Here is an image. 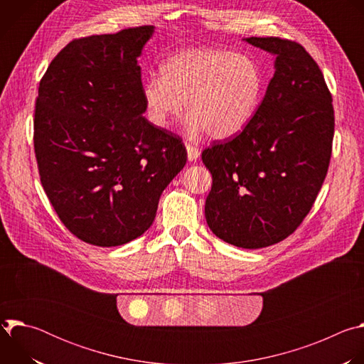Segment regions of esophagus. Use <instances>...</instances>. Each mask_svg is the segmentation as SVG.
<instances>
[{
  "instance_id": "34e87169",
  "label": "esophagus",
  "mask_w": 364,
  "mask_h": 364,
  "mask_svg": "<svg viewBox=\"0 0 364 364\" xmlns=\"http://www.w3.org/2000/svg\"><path fill=\"white\" fill-rule=\"evenodd\" d=\"M186 148H187V157H188L190 161H196L200 157V151H198L197 146H194L191 144H187Z\"/></svg>"
}]
</instances>
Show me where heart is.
Returning <instances> with one entry per match:
<instances>
[{
    "label": "heart",
    "mask_w": 364,
    "mask_h": 364,
    "mask_svg": "<svg viewBox=\"0 0 364 364\" xmlns=\"http://www.w3.org/2000/svg\"><path fill=\"white\" fill-rule=\"evenodd\" d=\"M264 73L246 55L230 50L200 47L180 50L160 66V77L142 85L149 122L159 128L183 114L191 135L207 131L213 139L239 134L253 118L264 93Z\"/></svg>",
    "instance_id": "1"
}]
</instances>
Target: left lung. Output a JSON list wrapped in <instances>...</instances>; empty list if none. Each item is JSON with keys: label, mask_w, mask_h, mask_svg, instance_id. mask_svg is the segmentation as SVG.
I'll list each match as a JSON object with an SVG mask.
<instances>
[{"label": "left lung", "mask_w": 364, "mask_h": 364, "mask_svg": "<svg viewBox=\"0 0 364 364\" xmlns=\"http://www.w3.org/2000/svg\"><path fill=\"white\" fill-rule=\"evenodd\" d=\"M275 56V73L250 122L201 154L213 184L204 213L210 230L245 249L275 245L302 223L327 176L334 109L318 65L279 37H249Z\"/></svg>", "instance_id": "obj_1"}]
</instances>
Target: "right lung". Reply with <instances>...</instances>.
Masks as SVG:
<instances>
[{
  "label": "right lung",
  "instance_id": "obj_1",
  "mask_svg": "<svg viewBox=\"0 0 364 364\" xmlns=\"http://www.w3.org/2000/svg\"><path fill=\"white\" fill-rule=\"evenodd\" d=\"M154 26L70 41L47 68L36 100L34 152L43 188L80 240L111 247L152 225L183 170L180 136L142 114L138 58Z\"/></svg>",
  "mask_w": 364,
  "mask_h": 364
}]
</instances>
